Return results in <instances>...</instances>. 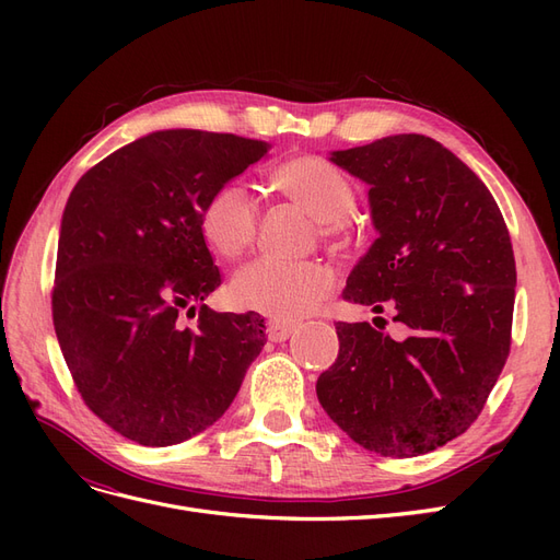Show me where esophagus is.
Wrapping results in <instances>:
<instances>
[{
    "label": "esophagus",
    "mask_w": 560,
    "mask_h": 560,
    "mask_svg": "<svg viewBox=\"0 0 560 560\" xmlns=\"http://www.w3.org/2000/svg\"><path fill=\"white\" fill-rule=\"evenodd\" d=\"M294 331H296L294 322H280V319L268 322V338H270V341H287V338H290Z\"/></svg>",
    "instance_id": "esophagus-1"
}]
</instances>
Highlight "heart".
<instances>
[{"label": "heart", "instance_id": "obj_1", "mask_svg": "<svg viewBox=\"0 0 560 560\" xmlns=\"http://www.w3.org/2000/svg\"><path fill=\"white\" fill-rule=\"evenodd\" d=\"M276 189L306 210L325 238H343V219L354 208L350 182L317 156L284 161L270 175ZM200 229L217 254L238 259L252 247L259 229V200L243 182H226L210 196ZM331 268L319 261L257 259L235 273L231 299L235 306L292 322L313 313L334 292Z\"/></svg>", "mask_w": 560, "mask_h": 560}]
</instances>
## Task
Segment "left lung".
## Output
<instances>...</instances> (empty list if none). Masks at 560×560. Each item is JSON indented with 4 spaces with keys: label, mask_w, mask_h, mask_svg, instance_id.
Here are the masks:
<instances>
[{
    "label": "left lung",
    "mask_w": 560,
    "mask_h": 560,
    "mask_svg": "<svg viewBox=\"0 0 560 560\" xmlns=\"http://www.w3.org/2000/svg\"><path fill=\"white\" fill-rule=\"evenodd\" d=\"M369 186L374 245L343 299L395 311V341L369 322H336L338 358L317 399L354 444L413 457L460 436L479 418L512 343L516 264L486 184L425 135H389L331 151Z\"/></svg>",
    "instance_id": "1"
}]
</instances>
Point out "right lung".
I'll use <instances>...</instances> for the list:
<instances>
[{
  "mask_svg": "<svg viewBox=\"0 0 560 560\" xmlns=\"http://www.w3.org/2000/svg\"><path fill=\"white\" fill-rule=\"evenodd\" d=\"M268 154L229 132L156 130L116 149L72 189L60 222L54 327L83 401L142 446L208 430L266 343L257 313H214L222 276L200 214ZM199 313V325L178 317Z\"/></svg>",
  "mask_w": 560,
  "mask_h": 560,
  "instance_id": "1",
  "label": "right lung"
}]
</instances>
